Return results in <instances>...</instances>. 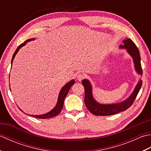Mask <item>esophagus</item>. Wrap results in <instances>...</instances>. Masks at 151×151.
I'll return each instance as SVG.
<instances>
[{
    "label": "esophagus",
    "mask_w": 151,
    "mask_h": 151,
    "mask_svg": "<svg viewBox=\"0 0 151 151\" xmlns=\"http://www.w3.org/2000/svg\"><path fill=\"white\" fill-rule=\"evenodd\" d=\"M84 77H85V76L84 75H82V74H78L77 76H76V78H77L78 81H81L84 78Z\"/></svg>",
    "instance_id": "esophagus-1"
}]
</instances>
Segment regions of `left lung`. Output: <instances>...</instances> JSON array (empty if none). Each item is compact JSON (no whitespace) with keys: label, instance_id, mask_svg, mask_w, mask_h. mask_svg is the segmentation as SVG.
Wrapping results in <instances>:
<instances>
[{"label":"left lung","instance_id":"obj_1","mask_svg":"<svg viewBox=\"0 0 151 151\" xmlns=\"http://www.w3.org/2000/svg\"><path fill=\"white\" fill-rule=\"evenodd\" d=\"M123 45H120L119 47L121 49H127L128 53L132 58L136 71L139 75H142L143 71L142 65H141V57L138 49H137L135 43L130 38H126L123 40ZM82 85L84 86L85 90V104L88 110L91 114L95 115L106 116V115H114L119 113L121 111H125L130 107L136 98L137 94H138L141 87H142V81L139 80L135 89H134L132 93L126 100L119 102V103L110 104H100L95 100L92 94V86L88 80H83Z\"/></svg>","mask_w":151,"mask_h":151}]
</instances>
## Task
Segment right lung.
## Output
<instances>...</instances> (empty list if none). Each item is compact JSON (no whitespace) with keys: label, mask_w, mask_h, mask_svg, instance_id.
Masks as SVG:
<instances>
[{"label":"right lung","mask_w":151,"mask_h":151,"mask_svg":"<svg viewBox=\"0 0 151 151\" xmlns=\"http://www.w3.org/2000/svg\"><path fill=\"white\" fill-rule=\"evenodd\" d=\"M35 40L34 38H32V39L28 40L26 41H24L23 43L21 44L20 45H19L17 47V49H16V50L15 51V52L14 54V55H13V56H12V65L13 60H14V58H15V56L16 55V54L18 52V51L19 50V49H20L22 47L24 46L25 45L27 44V43L28 42V41H32V40ZM74 84H75V81H74V80H72V81H70L68 83H67V84L62 88V89H61L60 91L59 95H58V99L57 104L55 106V107H54L52 110L50 111L49 112H48V113H47V114H43V115H30V116H32L34 117L38 118V119H48V118H51V117H55V116H56L57 115H58L60 113V111H62V108L63 106L64 99H65V97L67 96V93H68V92L69 91L70 88H71V86ZM20 110H21V109H20Z\"/></svg>","instance_id":"obj_1"}]
</instances>
